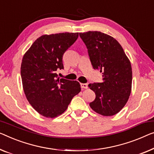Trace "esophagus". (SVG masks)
<instances>
[{
	"instance_id": "1",
	"label": "esophagus",
	"mask_w": 154,
	"mask_h": 154,
	"mask_svg": "<svg viewBox=\"0 0 154 154\" xmlns=\"http://www.w3.org/2000/svg\"><path fill=\"white\" fill-rule=\"evenodd\" d=\"M81 87H82V88L86 89V88H88V84H81Z\"/></svg>"
}]
</instances>
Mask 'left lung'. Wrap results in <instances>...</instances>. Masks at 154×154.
Listing matches in <instances>:
<instances>
[{
  "label": "left lung",
  "mask_w": 154,
  "mask_h": 154,
  "mask_svg": "<svg viewBox=\"0 0 154 154\" xmlns=\"http://www.w3.org/2000/svg\"><path fill=\"white\" fill-rule=\"evenodd\" d=\"M86 44L92 66L102 74V82L89 84L95 93L90 103L103 116L119 113L127 104L132 86V68L122 47L111 36L97 31L79 33Z\"/></svg>",
  "instance_id": "obj_1"
}]
</instances>
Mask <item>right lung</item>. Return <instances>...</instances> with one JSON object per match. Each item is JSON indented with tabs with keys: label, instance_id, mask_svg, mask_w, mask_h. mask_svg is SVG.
<instances>
[{
	"label": "right lung",
	"instance_id": "1",
	"mask_svg": "<svg viewBox=\"0 0 154 154\" xmlns=\"http://www.w3.org/2000/svg\"><path fill=\"white\" fill-rule=\"evenodd\" d=\"M79 33H58L38 37L25 53L20 66L23 88L36 112L47 118L60 116L74 96L81 91L77 81L59 79L62 58Z\"/></svg>",
	"mask_w": 154,
	"mask_h": 154
}]
</instances>
